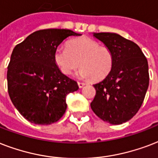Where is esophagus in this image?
Returning <instances> with one entry per match:
<instances>
[{
  "label": "esophagus",
  "instance_id": "1",
  "mask_svg": "<svg viewBox=\"0 0 158 158\" xmlns=\"http://www.w3.org/2000/svg\"><path fill=\"white\" fill-rule=\"evenodd\" d=\"M85 85V82H78V86H79L80 88H82Z\"/></svg>",
  "mask_w": 158,
  "mask_h": 158
}]
</instances>
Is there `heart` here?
I'll list each match as a JSON object with an SVG mask.
<instances>
[{"instance_id":"obj_1","label":"heart","mask_w":158,"mask_h":158,"mask_svg":"<svg viewBox=\"0 0 158 158\" xmlns=\"http://www.w3.org/2000/svg\"><path fill=\"white\" fill-rule=\"evenodd\" d=\"M54 62L63 74L70 75L80 64L77 76L81 78L101 80L110 73L114 55L110 48L100 45L89 37H81L69 41L68 48H57Z\"/></svg>"}]
</instances>
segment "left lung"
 <instances>
[{"mask_svg": "<svg viewBox=\"0 0 158 158\" xmlns=\"http://www.w3.org/2000/svg\"><path fill=\"white\" fill-rule=\"evenodd\" d=\"M114 55L110 73L94 85L93 112L111 124L131 119L141 107L149 85L148 64L138 45L114 33H94Z\"/></svg>", "mask_w": 158, "mask_h": 158, "instance_id": "left-lung-1", "label": "left lung"}]
</instances>
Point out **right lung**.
<instances>
[{
    "mask_svg": "<svg viewBox=\"0 0 158 158\" xmlns=\"http://www.w3.org/2000/svg\"><path fill=\"white\" fill-rule=\"evenodd\" d=\"M80 35L70 29H42L15 47L7 71L8 93L17 110L29 122L51 124L65 113L66 96L79 87L60 71L53 56L63 40Z\"/></svg>",
    "mask_w": 158,
    "mask_h": 158,
    "instance_id": "add662e5",
    "label": "right lung"
}]
</instances>
